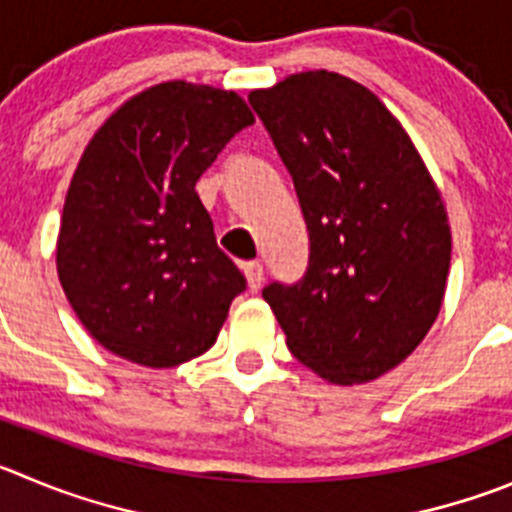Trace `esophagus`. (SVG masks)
I'll return each instance as SVG.
<instances>
[{"instance_id": "obj_1", "label": "esophagus", "mask_w": 512, "mask_h": 512, "mask_svg": "<svg viewBox=\"0 0 512 512\" xmlns=\"http://www.w3.org/2000/svg\"><path fill=\"white\" fill-rule=\"evenodd\" d=\"M242 272H245V278H247V285H250L252 293H257L262 285V265L260 262H245L242 265Z\"/></svg>"}]
</instances>
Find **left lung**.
<instances>
[{
	"mask_svg": "<svg viewBox=\"0 0 512 512\" xmlns=\"http://www.w3.org/2000/svg\"><path fill=\"white\" fill-rule=\"evenodd\" d=\"M310 234L305 278L262 298L300 364L338 386L399 366L437 321L452 232L409 133L356 80L328 70L252 90Z\"/></svg>",
	"mask_w": 512,
	"mask_h": 512,
	"instance_id": "1",
	"label": "left lung"
}]
</instances>
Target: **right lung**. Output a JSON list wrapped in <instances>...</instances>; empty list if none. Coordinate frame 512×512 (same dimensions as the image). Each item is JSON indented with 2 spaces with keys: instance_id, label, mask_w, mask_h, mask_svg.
Listing matches in <instances>:
<instances>
[{
  "instance_id": "add662e5",
  "label": "right lung",
  "mask_w": 512,
  "mask_h": 512,
  "mask_svg": "<svg viewBox=\"0 0 512 512\" xmlns=\"http://www.w3.org/2000/svg\"><path fill=\"white\" fill-rule=\"evenodd\" d=\"M252 123L234 90L169 80L128 98L90 138L62 207L55 260L100 346L148 369L214 346L245 278L217 247L194 186Z\"/></svg>"
}]
</instances>
